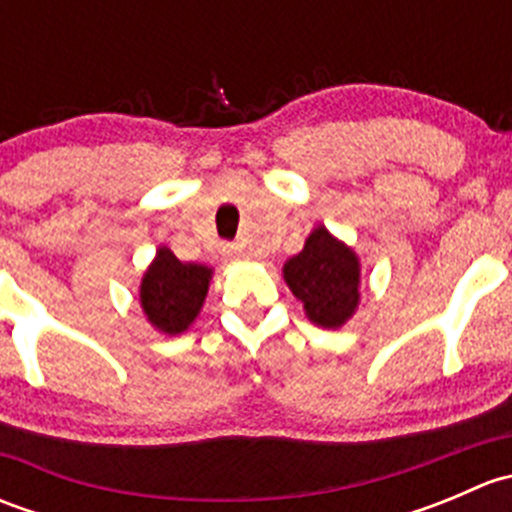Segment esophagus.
<instances>
[{
  "mask_svg": "<svg viewBox=\"0 0 512 512\" xmlns=\"http://www.w3.org/2000/svg\"><path fill=\"white\" fill-rule=\"evenodd\" d=\"M223 252H225L227 260H245V257H250V252L245 250V245H237V242H230V245H225Z\"/></svg>",
  "mask_w": 512,
  "mask_h": 512,
  "instance_id": "1",
  "label": "esophagus"
}]
</instances>
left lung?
<instances>
[{
	"label": "left lung",
	"mask_w": 512,
	"mask_h": 512,
	"mask_svg": "<svg viewBox=\"0 0 512 512\" xmlns=\"http://www.w3.org/2000/svg\"><path fill=\"white\" fill-rule=\"evenodd\" d=\"M285 280L319 327H342L359 304V260L324 227H317L304 250L287 262Z\"/></svg>",
	"instance_id": "1"
}]
</instances>
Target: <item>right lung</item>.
<instances>
[{"mask_svg":"<svg viewBox=\"0 0 512 512\" xmlns=\"http://www.w3.org/2000/svg\"><path fill=\"white\" fill-rule=\"evenodd\" d=\"M208 285V267L180 262L168 247H160L141 282L143 312L160 332H185L203 307Z\"/></svg>","mask_w":512,"mask_h":512,"instance_id":"right-lung-1","label":"right lung"}]
</instances>
